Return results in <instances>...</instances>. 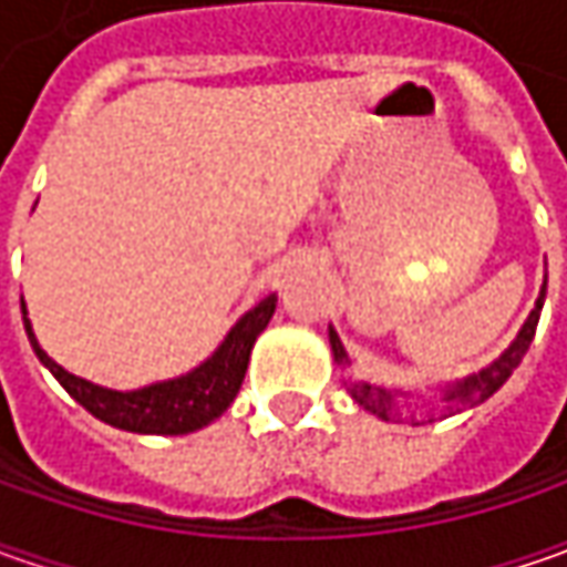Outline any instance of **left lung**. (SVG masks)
<instances>
[{"label":"left lung","instance_id":"obj_1","mask_svg":"<svg viewBox=\"0 0 567 567\" xmlns=\"http://www.w3.org/2000/svg\"><path fill=\"white\" fill-rule=\"evenodd\" d=\"M543 299H546V284H543V290L536 296L534 312H530L527 321L520 324L517 338L508 343V350H505L498 360H492L489 365H483V369L473 372V375H464V379L457 381H445V384H435V388H432V391H435V401H439V406H442L445 413H461V410H470V406H480L483 401H489L492 394H495L505 381L512 379V372L520 365L524 353H527L530 343H534L539 312H543ZM328 343H331L334 365H343V369L353 365V360H350L347 347L340 343L334 328H328ZM350 398L360 403L362 410H369L372 416L384 420V423H398V420H401V403H398V398H410V394H406V391H394V388H384V384L353 381V384H350Z\"/></svg>","mask_w":567,"mask_h":567}]
</instances>
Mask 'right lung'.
I'll return each instance as SVG.
<instances>
[{
  "label": "right lung",
  "mask_w": 567,
  "mask_h": 567,
  "mask_svg": "<svg viewBox=\"0 0 567 567\" xmlns=\"http://www.w3.org/2000/svg\"><path fill=\"white\" fill-rule=\"evenodd\" d=\"M274 309H277V293L265 296L255 309H249L229 328L220 347L186 375L154 381V384H144L135 391H116V388H103L94 381L78 379L69 369H62L53 357H47V350L37 343L28 306L21 299L24 331H28L37 360L43 362L55 375V381L87 413H94L100 423L122 429V432H138V435H188V432L210 425L217 416H224L243 388L251 347H255L258 334L268 328Z\"/></svg>",
  "instance_id": "right-lung-1"
}]
</instances>
